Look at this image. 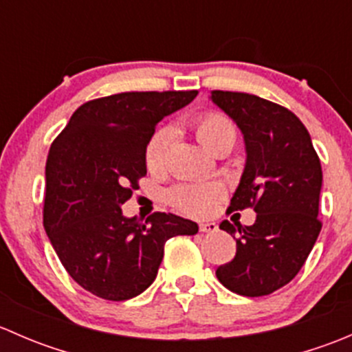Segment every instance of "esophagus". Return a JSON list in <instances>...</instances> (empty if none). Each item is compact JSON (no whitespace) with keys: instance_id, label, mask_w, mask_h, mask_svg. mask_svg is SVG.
Returning a JSON list of instances; mask_svg holds the SVG:
<instances>
[{"instance_id":"obj_1","label":"esophagus","mask_w":352,"mask_h":352,"mask_svg":"<svg viewBox=\"0 0 352 352\" xmlns=\"http://www.w3.org/2000/svg\"><path fill=\"white\" fill-rule=\"evenodd\" d=\"M199 232H202V233H216V232H218V225H216L214 221L199 223Z\"/></svg>"}]
</instances>
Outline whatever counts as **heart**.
Masks as SVG:
<instances>
[{
    "mask_svg": "<svg viewBox=\"0 0 352 352\" xmlns=\"http://www.w3.org/2000/svg\"><path fill=\"white\" fill-rule=\"evenodd\" d=\"M192 131L199 143L206 150L218 153L232 150L236 143V127L230 117L221 112H204L192 120ZM168 129L162 127L151 136L144 150L146 166L151 172H162L166 166L168 156ZM225 197V187L218 182L180 184L168 192V201L182 212L192 216H204L212 211L218 201Z\"/></svg>",
    "mask_w": 352,
    "mask_h": 352,
    "instance_id": "heart-1",
    "label": "heart"
}]
</instances>
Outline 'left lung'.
Returning a JSON list of instances; mask_svg holds the SVG:
<instances>
[{
    "instance_id": "left-lung-1",
    "label": "left lung",
    "mask_w": 352,
    "mask_h": 352,
    "mask_svg": "<svg viewBox=\"0 0 352 352\" xmlns=\"http://www.w3.org/2000/svg\"><path fill=\"white\" fill-rule=\"evenodd\" d=\"M211 100L240 127L247 163L228 212L254 208L252 226L228 219L219 228L236 254L216 269L223 286L242 296H265L300 272L322 230L320 158L307 127L291 110L257 95L212 90Z\"/></svg>"
}]
</instances>
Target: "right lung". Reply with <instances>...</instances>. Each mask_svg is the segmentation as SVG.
<instances>
[{"mask_svg": "<svg viewBox=\"0 0 352 352\" xmlns=\"http://www.w3.org/2000/svg\"><path fill=\"white\" fill-rule=\"evenodd\" d=\"M189 91H126L74 110L45 163L44 228L67 274L110 301L143 293L158 274L165 242L196 235L197 225L172 212L146 221L120 206L146 175L144 150L165 116L196 98Z\"/></svg>", "mask_w": 352, "mask_h": 352, "instance_id": "obj_1", "label": "right lung"}]
</instances>
